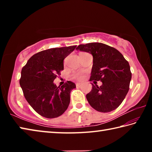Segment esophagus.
Segmentation results:
<instances>
[{"instance_id": "1", "label": "esophagus", "mask_w": 152, "mask_h": 152, "mask_svg": "<svg viewBox=\"0 0 152 152\" xmlns=\"http://www.w3.org/2000/svg\"><path fill=\"white\" fill-rule=\"evenodd\" d=\"M76 87H80L81 86V84L80 83H76Z\"/></svg>"}]
</instances>
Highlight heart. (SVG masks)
<instances>
[{
    "mask_svg": "<svg viewBox=\"0 0 152 152\" xmlns=\"http://www.w3.org/2000/svg\"><path fill=\"white\" fill-rule=\"evenodd\" d=\"M72 78L73 79H75L76 80H80L84 78V74L80 72H73L72 74Z\"/></svg>",
    "mask_w": 152,
    "mask_h": 152,
    "instance_id": "1",
    "label": "heart"
}]
</instances>
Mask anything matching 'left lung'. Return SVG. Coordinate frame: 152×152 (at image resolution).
<instances>
[{"mask_svg": "<svg viewBox=\"0 0 152 152\" xmlns=\"http://www.w3.org/2000/svg\"><path fill=\"white\" fill-rule=\"evenodd\" d=\"M77 50L93 56L90 81L101 80V86L92 84L86 94L91 106L102 113L116 109L122 103L129 90L132 72L128 61L116 49L101 43L81 44Z\"/></svg>", "mask_w": 152, "mask_h": 152, "instance_id": "left-lung-1", "label": "left lung"}]
</instances>
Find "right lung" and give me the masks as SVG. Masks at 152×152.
<instances>
[{"mask_svg":"<svg viewBox=\"0 0 152 152\" xmlns=\"http://www.w3.org/2000/svg\"><path fill=\"white\" fill-rule=\"evenodd\" d=\"M76 45L51 48L31 57L23 67L19 84L24 96L33 109L48 119L60 117L68 109L70 92L76 88L67 81L61 87L53 84L64 70V60Z\"/></svg>","mask_w":152,"mask_h":152,"instance_id":"obj_1","label":"right lung"}]
</instances>
